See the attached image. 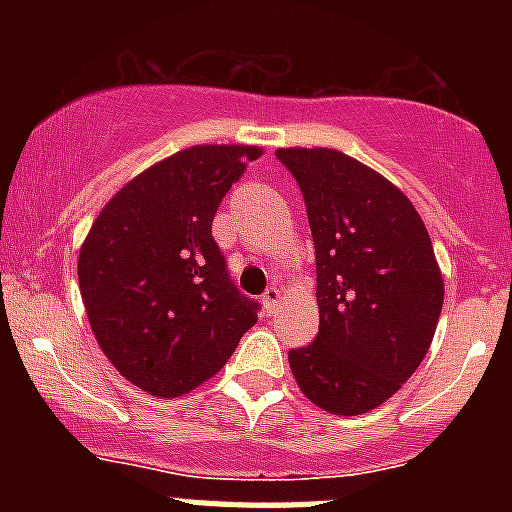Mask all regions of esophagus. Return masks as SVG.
Listing matches in <instances>:
<instances>
[{
    "instance_id": "34e87169",
    "label": "esophagus",
    "mask_w": 512,
    "mask_h": 512,
    "mask_svg": "<svg viewBox=\"0 0 512 512\" xmlns=\"http://www.w3.org/2000/svg\"><path fill=\"white\" fill-rule=\"evenodd\" d=\"M261 302H264V310L269 312V315H274V312L279 310V305H282V289L269 287L264 292V297H261Z\"/></svg>"
}]
</instances>
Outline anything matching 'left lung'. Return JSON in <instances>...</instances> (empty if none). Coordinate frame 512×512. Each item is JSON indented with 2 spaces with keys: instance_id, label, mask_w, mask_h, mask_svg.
Segmentation results:
<instances>
[{
  "instance_id": "8db88e82",
  "label": "left lung",
  "mask_w": 512,
  "mask_h": 512,
  "mask_svg": "<svg viewBox=\"0 0 512 512\" xmlns=\"http://www.w3.org/2000/svg\"><path fill=\"white\" fill-rule=\"evenodd\" d=\"M302 189L318 266V338L289 351L302 395L333 415L390 400L431 348L443 277L413 202L336 148H279Z\"/></svg>"
}]
</instances>
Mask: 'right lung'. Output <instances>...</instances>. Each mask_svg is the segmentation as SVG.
Listing matches in <instances>:
<instances>
[{"label":"right lung","instance_id":"obj_1","mask_svg":"<svg viewBox=\"0 0 512 512\" xmlns=\"http://www.w3.org/2000/svg\"><path fill=\"white\" fill-rule=\"evenodd\" d=\"M261 146H189L133 176L94 217L79 289L102 354L153 397L215 377L256 323L212 238V217Z\"/></svg>","mask_w":512,"mask_h":512}]
</instances>
